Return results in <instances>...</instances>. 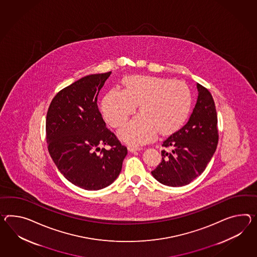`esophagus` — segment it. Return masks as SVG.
<instances>
[{
    "instance_id": "esophagus-1",
    "label": "esophagus",
    "mask_w": 257,
    "mask_h": 257,
    "mask_svg": "<svg viewBox=\"0 0 257 257\" xmlns=\"http://www.w3.org/2000/svg\"><path fill=\"white\" fill-rule=\"evenodd\" d=\"M141 150H142V148H139L137 146H129L128 147V151L130 152H135V151H141Z\"/></svg>"
}]
</instances>
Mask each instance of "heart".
Segmentation results:
<instances>
[{"instance_id": "1", "label": "heart", "mask_w": 257, "mask_h": 257, "mask_svg": "<svg viewBox=\"0 0 257 257\" xmlns=\"http://www.w3.org/2000/svg\"><path fill=\"white\" fill-rule=\"evenodd\" d=\"M125 88H112L104 96L103 116L112 127L122 125L140 104L138 115L119 131V138L129 144L153 141L159 132L166 135L181 124L191 103L188 86L180 80L151 76H131Z\"/></svg>"}]
</instances>
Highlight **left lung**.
Instances as JSON below:
<instances>
[{"mask_svg": "<svg viewBox=\"0 0 257 257\" xmlns=\"http://www.w3.org/2000/svg\"><path fill=\"white\" fill-rule=\"evenodd\" d=\"M198 99L188 122L163 141L162 162L151 172L157 181L182 187L201 175L218 144L217 114L208 89L197 83Z\"/></svg>", "mask_w": 257, "mask_h": 257, "instance_id": "1", "label": "left lung"}]
</instances>
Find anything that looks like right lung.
I'll list each match as a JSON object with an SVG mask.
<instances>
[{
  "mask_svg": "<svg viewBox=\"0 0 257 257\" xmlns=\"http://www.w3.org/2000/svg\"><path fill=\"white\" fill-rule=\"evenodd\" d=\"M110 74L85 76L64 88L46 115L51 158L69 182L86 190L112 184L127 155V148L106 128L97 106V95ZM105 145L111 149H100Z\"/></svg>",
  "mask_w": 257,
  "mask_h": 257,
  "instance_id": "add662e5",
  "label": "right lung"
}]
</instances>
